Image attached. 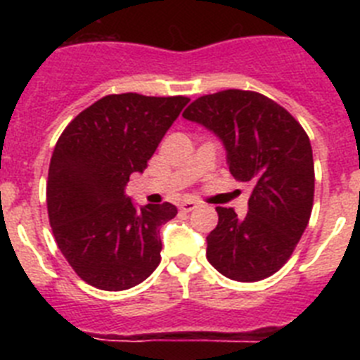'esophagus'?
I'll use <instances>...</instances> for the list:
<instances>
[{
  "mask_svg": "<svg viewBox=\"0 0 360 360\" xmlns=\"http://www.w3.org/2000/svg\"><path fill=\"white\" fill-rule=\"evenodd\" d=\"M198 207V203L193 202V200H187V202H182L180 203V209L186 212H191V211H195V209Z\"/></svg>",
  "mask_w": 360,
  "mask_h": 360,
  "instance_id": "1",
  "label": "esophagus"
}]
</instances>
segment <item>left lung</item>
I'll return each instance as SVG.
<instances>
[{
	"label": "left lung",
	"mask_w": 360,
	"mask_h": 360,
	"mask_svg": "<svg viewBox=\"0 0 360 360\" xmlns=\"http://www.w3.org/2000/svg\"><path fill=\"white\" fill-rule=\"evenodd\" d=\"M184 119L214 133L229 171L252 186L249 212L216 207L207 259L219 274L252 283L278 272L303 236L314 203L310 139L285 108L256 91L225 90L196 98Z\"/></svg>",
	"instance_id": "obj_1"
}]
</instances>
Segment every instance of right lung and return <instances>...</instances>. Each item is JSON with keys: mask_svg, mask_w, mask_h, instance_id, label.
I'll use <instances>...</instances> for the list:
<instances>
[{"mask_svg": "<svg viewBox=\"0 0 360 360\" xmlns=\"http://www.w3.org/2000/svg\"><path fill=\"white\" fill-rule=\"evenodd\" d=\"M189 103L187 97L106 95L66 126L46 184L50 225L66 262L88 285L128 290L160 263V227L176 216L165 202L136 207L126 195Z\"/></svg>", "mask_w": 360, "mask_h": 360, "instance_id": "1", "label": "right lung"}]
</instances>
